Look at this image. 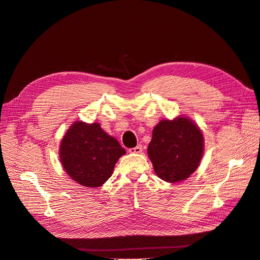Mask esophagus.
<instances>
[{
    "mask_svg": "<svg viewBox=\"0 0 260 260\" xmlns=\"http://www.w3.org/2000/svg\"><path fill=\"white\" fill-rule=\"evenodd\" d=\"M131 153H136V154H138V153H141L142 151V147L141 146H137L135 148H132L128 150Z\"/></svg>",
    "mask_w": 260,
    "mask_h": 260,
    "instance_id": "obj_1",
    "label": "esophagus"
}]
</instances>
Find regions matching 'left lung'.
Here are the masks:
<instances>
[{"mask_svg":"<svg viewBox=\"0 0 260 260\" xmlns=\"http://www.w3.org/2000/svg\"><path fill=\"white\" fill-rule=\"evenodd\" d=\"M204 153V137L187 118L162 120L153 129L148 155L155 174L166 182L187 179L197 169Z\"/></svg>","mask_w":260,"mask_h":260,"instance_id":"8db88e82","label":"left lung"}]
</instances>
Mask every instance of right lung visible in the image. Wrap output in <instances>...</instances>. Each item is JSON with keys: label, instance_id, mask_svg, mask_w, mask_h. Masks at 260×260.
<instances>
[{"label": "right lung", "instance_id": "add662e5", "mask_svg": "<svg viewBox=\"0 0 260 260\" xmlns=\"http://www.w3.org/2000/svg\"><path fill=\"white\" fill-rule=\"evenodd\" d=\"M123 154L125 150L118 140L106 134L99 123L75 122L60 146L63 168L77 183L86 187L102 186Z\"/></svg>", "mask_w": 260, "mask_h": 260}]
</instances>
